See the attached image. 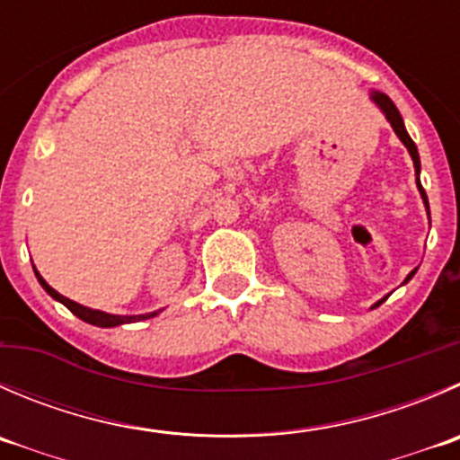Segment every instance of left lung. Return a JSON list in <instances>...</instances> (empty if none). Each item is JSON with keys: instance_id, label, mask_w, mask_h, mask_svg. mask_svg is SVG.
Here are the masks:
<instances>
[{"instance_id": "8db88e82", "label": "left lung", "mask_w": 460, "mask_h": 460, "mask_svg": "<svg viewBox=\"0 0 460 460\" xmlns=\"http://www.w3.org/2000/svg\"><path fill=\"white\" fill-rule=\"evenodd\" d=\"M371 101L376 102L377 107H380L382 114H385V117H386V121L391 123V128H394V132H395V135H398V139L402 141L404 148H407V150H409V155H411V159H413V168H416V186H418V190H420L422 204H425V208H427V217H429V225H431V216H429V199H427L425 189H422V184H420V155H418L416 144H413L411 137H409V132H407V128H404V121H402V117H400L398 107H395V102L391 101V98L386 96V93H382V92H371ZM413 274H416V270H413L411 274H409L407 279H404V283H409V280L413 279ZM382 301H386V296L382 298ZM382 301H377L376 305H373V307L380 305Z\"/></svg>"}]
</instances>
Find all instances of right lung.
<instances>
[{
	"label": "right lung",
	"instance_id": "right-lung-1",
	"mask_svg": "<svg viewBox=\"0 0 460 460\" xmlns=\"http://www.w3.org/2000/svg\"><path fill=\"white\" fill-rule=\"evenodd\" d=\"M33 271H35V276H38L40 285H42V288H44V292H47L49 296H51V298H56V301H60L62 305H65V307H69V310L74 312V314L78 316V319L87 321V323H92V325H98V328H114V325H123V323H135V321L153 319V316H157L159 312H162V310H155V312H146V314H110V312H102V310H92V307H87V305H80V303H75V301H71V298L62 296L60 292H56V289H53L51 285H49L47 280H44L42 276H40V271L35 270V267H33Z\"/></svg>",
	"mask_w": 460,
	"mask_h": 460
}]
</instances>
